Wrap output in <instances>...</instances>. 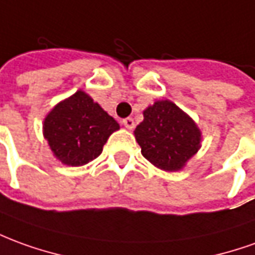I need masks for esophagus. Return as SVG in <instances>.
<instances>
[{
    "mask_svg": "<svg viewBox=\"0 0 255 255\" xmlns=\"http://www.w3.org/2000/svg\"><path fill=\"white\" fill-rule=\"evenodd\" d=\"M123 126H124L126 128H128V129H132V128L135 127L133 119H131V117H127V119H124V120H123Z\"/></svg>",
    "mask_w": 255,
    "mask_h": 255,
    "instance_id": "esophagus-1",
    "label": "esophagus"
}]
</instances>
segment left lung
Masks as SVG:
<instances>
[{"label": "left lung", "instance_id": "1", "mask_svg": "<svg viewBox=\"0 0 255 255\" xmlns=\"http://www.w3.org/2000/svg\"><path fill=\"white\" fill-rule=\"evenodd\" d=\"M133 135L142 156L164 171L182 170L202 142L196 123L168 99L143 110V122L136 126Z\"/></svg>", "mask_w": 255, "mask_h": 255}]
</instances>
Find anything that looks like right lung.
Segmentation results:
<instances>
[{
  "mask_svg": "<svg viewBox=\"0 0 255 255\" xmlns=\"http://www.w3.org/2000/svg\"><path fill=\"white\" fill-rule=\"evenodd\" d=\"M119 128L88 94L77 91L48 113L42 131L53 156L63 164L78 167L97 158Z\"/></svg>",
  "mask_w": 255,
  "mask_h": 255,
  "instance_id": "1",
  "label": "right lung"
}]
</instances>
